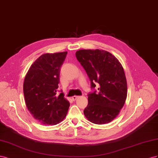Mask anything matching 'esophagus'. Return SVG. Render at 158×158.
I'll return each instance as SVG.
<instances>
[{
  "mask_svg": "<svg viewBox=\"0 0 158 158\" xmlns=\"http://www.w3.org/2000/svg\"><path fill=\"white\" fill-rule=\"evenodd\" d=\"M79 96H73V97H72V100H73V101H75L76 100V99L77 98H79Z\"/></svg>",
  "mask_w": 158,
  "mask_h": 158,
  "instance_id": "34e87169",
  "label": "esophagus"
}]
</instances>
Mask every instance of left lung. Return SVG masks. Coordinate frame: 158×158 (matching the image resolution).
<instances>
[{
  "instance_id": "left-lung-1",
  "label": "left lung",
  "mask_w": 158,
  "mask_h": 158,
  "mask_svg": "<svg viewBox=\"0 0 158 158\" xmlns=\"http://www.w3.org/2000/svg\"><path fill=\"white\" fill-rule=\"evenodd\" d=\"M75 56L86 71L93 89L87 94L88 105L83 110L85 117L94 124L110 123L119 114L127 97L123 66L105 50L80 49Z\"/></svg>"
}]
</instances>
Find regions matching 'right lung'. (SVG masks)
Segmentation results:
<instances>
[{"label":"right lung","mask_w":158,"mask_h":158,"mask_svg":"<svg viewBox=\"0 0 158 158\" xmlns=\"http://www.w3.org/2000/svg\"><path fill=\"white\" fill-rule=\"evenodd\" d=\"M67 52L43 54L31 65L24 81L27 108L35 119L43 124L56 125L64 119L70 104L60 91L61 67Z\"/></svg>","instance_id":"add662e5"}]
</instances>
